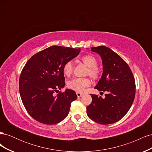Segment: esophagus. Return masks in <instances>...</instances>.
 <instances>
[{"mask_svg": "<svg viewBox=\"0 0 152 152\" xmlns=\"http://www.w3.org/2000/svg\"><path fill=\"white\" fill-rule=\"evenodd\" d=\"M76 94H77V97L78 98H80V97H82V96H83V94H82V93H76Z\"/></svg>", "mask_w": 152, "mask_h": 152, "instance_id": "34e87169", "label": "esophagus"}]
</instances>
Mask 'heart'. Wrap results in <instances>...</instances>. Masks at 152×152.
<instances>
[{
    "mask_svg": "<svg viewBox=\"0 0 152 152\" xmlns=\"http://www.w3.org/2000/svg\"><path fill=\"white\" fill-rule=\"evenodd\" d=\"M81 61L84 65L88 67L87 74L89 75L92 79L94 80L98 79L100 75V71L96 66L98 65L97 60L91 55H86L81 58ZM73 65L72 61H68L65 63L63 67V72L66 77H70L73 73ZM91 82L88 78H75L68 82L67 86L69 88L74 90L78 93L83 92L86 87L90 86Z\"/></svg>",
    "mask_w": 152,
    "mask_h": 152,
    "instance_id": "1",
    "label": "heart"
}]
</instances>
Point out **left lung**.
<instances>
[{"instance_id": "1", "label": "left lung", "mask_w": 152, "mask_h": 152, "mask_svg": "<svg viewBox=\"0 0 152 152\" xmlns=\"http://www.w3.org/2000/svg\"><path fill=\"white\" fill-rule=\"evenodd\" d=\"M91 50L99 54L103 63V73L94 88L105 98L91 94L92 103L87 107V114L93 121L110 124L122 118L134 102L135 80L129 66L124 59L107 47L100 45Z\"/></svg>"}]
</instances>
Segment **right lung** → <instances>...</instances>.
<instances>
[{
  "label": "right lung",
  "mask_w": 152,
  "mask_h": 152,
  "mask_svg": "<svg viewBox=\"0 0 152 152\" xmlns=\"http://www.w3.org/2000/svg\"><path fill=\"white\" fill-rule=\"evenodd\" d=\"M80 49L53 45L34 54L23 68L19 80L20 96L26 111L40 123L56 124L68 115L75 92L66 89L65 63L79 55Z\"/></svg>",
  "instance_id": "obj_1"
}]
</instances>
